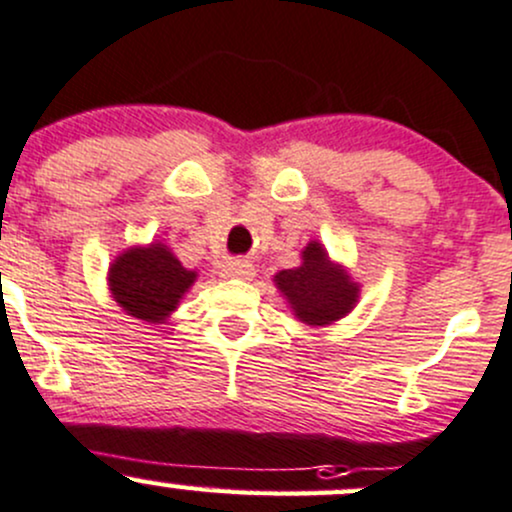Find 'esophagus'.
<instances>
[{"label": "esophagus", "mask_w": 512, "mask_h": 512, "mask_svg": "<svg viewBox=\"0 0 512 512\" xmlns=\"http://www.w3.org/2000/svg\"><path fill=\"white\" fill-rule=\"evenodd\" d=\"M221 274L230 279H252L255 277V267H252L250 260H230L223 265Z\"/></svg>", "instance_id": "1"}]
</instances>
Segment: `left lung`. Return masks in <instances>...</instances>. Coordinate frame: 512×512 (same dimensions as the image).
Segmentation results:
<instances>
[{"mask_svg":"<svg viewBox=\"0 0 512 512\" xmlns=\"http://www.w3.org/2000/svg\"><path fill=\"white\" fill-rule=\"evenodd\" d=\"M301 257V267L284 269L274 277L277 289L289 299L299 320L325 325L350 313L357 301V284L328 260L318 243H308Z\"/></svg>","mask_w":512,"mask_h":512,"instance_id":"obj_1","label":"left lung"}]
</instances>
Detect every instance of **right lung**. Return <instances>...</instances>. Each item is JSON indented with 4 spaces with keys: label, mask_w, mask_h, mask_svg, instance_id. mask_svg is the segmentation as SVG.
Listing matches in <instances>:
<instances>
[{
    "label": "right lung",
    "mask_w": 512,
    "mask_h": 512,
    "mask_svg": "<svg viewBox=\"0 0 512 512\" xmlns=\"http://www.w3.org/2000/svg\"><path fill=\"white\" fill-rule=\"evenodd\" d=\"M194 279L196 274L184 269L160 243L123 252L109 272L111 291L123 311L148 323H160L170 316Z\"/></svg>",
    "instance_id": "add662e5"
}]
</instances>
